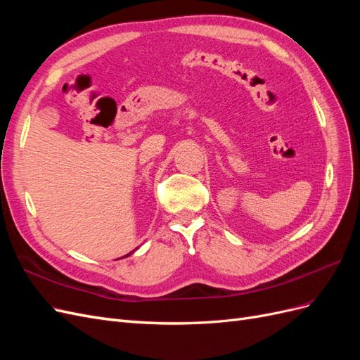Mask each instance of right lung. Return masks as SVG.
I'll list each match as a JSON object with an SVG mask.
<instances>
[{
  "instance_id": "1",
  "label": "right lung",
  "mask_w": 360,
  "mask_h": 360,
  "mask_svg": "<svg viewBox=\"0 0 360 360\" xmlns=\"http://www.w3.org/2000/svg\"><path fill=\"white\" fill-rule=\"evenodd\" d=\"M136 249H138V248H136ZM136 249H135V250H136ZM135 250H132V252H129V254H127V255H124V257H129V255H132V254L135 252ZM124 257H122V258H124ZM122 258H117V259H122Z\"/></svg>"
}]
</instances>
